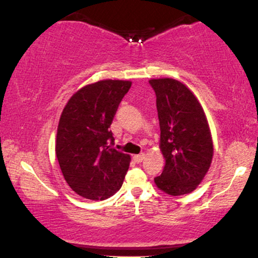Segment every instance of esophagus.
<instances>
[{"mask_svg":"<svg viewBox=\"0 0 258 258\" xmlns=\"http://www.w3.org/2000/svg\"><path fill=\"white\" fill-rule=\"evenodd\" d=\"M144 156H146V155H144V154L135 155V156H134V161H135L136 163H141V162L144 160Z\"/></svg>","mask_w":258,"mask_h":258,"instance_id":"esophagus-1","label":"esophagus"}]
</instances>
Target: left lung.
Instances as JSON below:
<instances>
[{
	"label": "left lung",
	"mask_w": 258,
	"mask_h": 258,
	"mask_svg": "<svg viewBox=\"0 0 258 258\" xmlns=\"http://www.w3.org/2000/svg\"><path fill=\"white\" fill-rule=\"evenodd\" d=\"M156 95L160 148L165 165L155 177L157 188L171 196L196 189L209 170L214 148L202 105L179 81H149Z\"/></svg>",
	"instance_id": "1"
}]
</instances>
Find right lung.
<instances>
[{"instance_id": "obj_1", "label": "right lung", "mask_w": 258, "mask_h": 258, "mask_svg": "<svg viewBox=\"0 0 258 258\" xmlns=\"http://www.w3.org/2000/svg\"><path fill=\"white\" fill-rule=\"evenodd\" d=\"M132 82L104 80L83 87L63 109L56 156L64 179L88 200H105L122 186L130 156L110 147V128Z\"/></svg>"}]
</instances>
